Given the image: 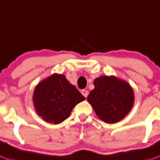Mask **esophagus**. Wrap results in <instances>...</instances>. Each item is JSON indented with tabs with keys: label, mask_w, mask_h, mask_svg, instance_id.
<instances>
[{
	"label": "esophagus",
	"mask_w": 160,
	"mask_h": 160,
	"mask_svg": "<svg viewBox=\"0 0 160 160\" xmlns=\"http://www.w3.org/2000/svg\"><path fill=\"white\" fill-rule=\"evenodd\" d=\"M81 93H82V95H83V96H84L85 98H87L88 95V92L87 90H85V89H83V90L81 91Z\"/></svg>",
	"instance_id": "obj_1"
}]
</instances>
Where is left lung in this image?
<instances>
[{
  "label": "left lung",
  "mask_w": 160,
  "mask_h": 160,
  "mask_svg": "<svg viewBox=\"0 0 160 160\" xmlns=\"http://www.w3.org/2000/svg\"><path fill=\"white\" fill-rule=\"evenodd\" d=\"M95 88L88 96L96 116L107 123L120 121L132 108L135 95L128 82L114 76L95 79Z\"/></svg>",
  "instance_id": "obj_1"
}]
</instances>
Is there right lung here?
<instances>
[{"label": "right lung", "mask_w": 160, "mask_h": 160, "mask_svg": "<svg viewBox=\"0 0 160 160\" xmlns=\"http://www.w3.org/2000/svg\"><path fill=\"white\" fill-rule=\"evenodd\" d=\"M85 97L62 74L54 73L36 86L33 104L44 121L58 124L69 117L73 108Z\"/></svg>", "instance_id": "right-lung-1"}]
</instances>
